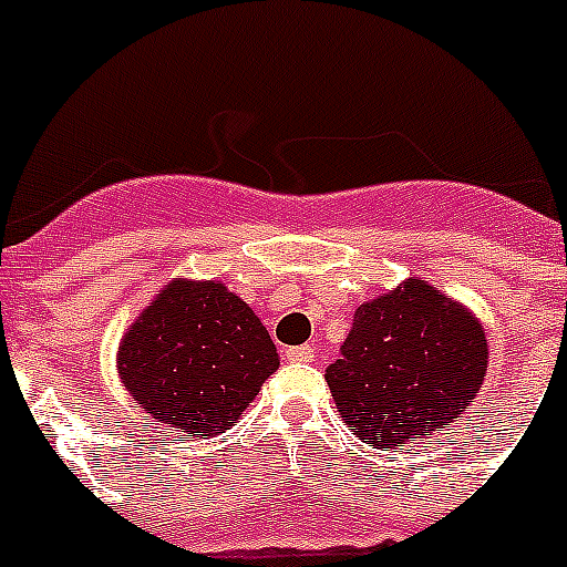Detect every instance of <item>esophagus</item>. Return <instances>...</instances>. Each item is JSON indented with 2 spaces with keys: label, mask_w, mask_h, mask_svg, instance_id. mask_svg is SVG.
I'll list each match as a JSON object with an SVG mask.
<instances>
[{
  "label": "esophagus",
  "mask_w": 567,
  "mask_h": 567,
  "mask_svg": "<svg viewBox=\"0 0 567 567\" xmlns=\"http://www.w3.org/2000/svg\"><path fill=\"white\" fill-rule=\"evenodd\" d=\"M287 360H289V363H312L315 346H309V343L292 346V349H287Z\"/></svg>",
  "instance_id": "1"
}]
</instances>
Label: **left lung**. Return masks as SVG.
I'll return each instance as SVG.
<instances>
[{"instance_id":"1","label":"left lung","mask_w":567,"mask_h":567,"mask_svg":"<svg viewBox=\"0 0 567 567\" xmlns=\"http://www.w3.org/2000/svg\"><path fill=\"white\" fill-rule=\"evenodd\" d=\"M485 369L480 320L425 280L409 278L358 307L327 383L363 443L412 452L452 429L477 398Z\"/></svg>"}]
</instances>
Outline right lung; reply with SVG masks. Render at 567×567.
<instances>
[{
	"mask_svg": "<svg viewBox=\"0 0 567 567\" xmlns=\"http://www.w3.org/2000/svg\"><path fill=\"white\" fill-rule=\"evenodd\" d=\"M278 365L267 327L218 280L175 278L118 346L124 389L187 437L221 434Z\"/></svg>",
	"mask_w": 567,
	"mask_h": 567,
	"instance_id": "right-lung-1",
	"label": "right lung"
}]
</instances>
